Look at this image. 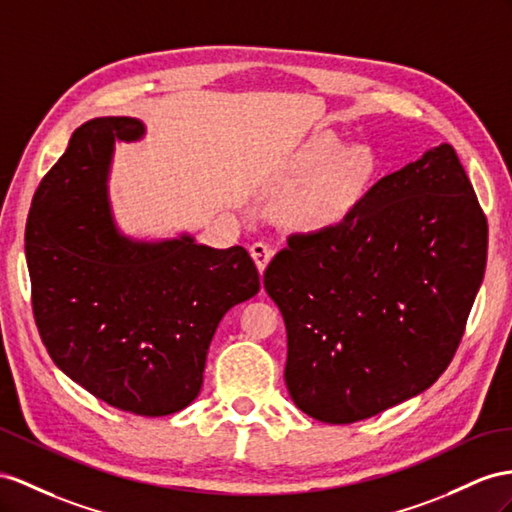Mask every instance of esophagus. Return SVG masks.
<instances>
[{"label":"esophagus","instance_id":"34e87169","mask_svg":"<svg viewBox=\"0 0 512 512\" xmlns=\"http://www.w3.org/2000/svg\"><path fill=\"white\" fill-rule=\"evenodd\" d=\"M251 257L255 259L257 270L264 272L266 266L270 264V259H272V248L268 244H264V242H255L251 246Z\"/></svg>","mask_w":512,"mask_h":512}]
</instances>
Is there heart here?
I'll list each match as a JSON object with an SVG mask.
<instances>
[{"instance_id":"b5f03b06","label":"heart","mask_w":512,"mask_h":512,"mask_svg":"<svg viewBox=\"0 0 512 512\" xmlns=\"http://www.w3.org/2000/svg\"><path fill=\"white\" fill-rule=\"evenodd\" d=\"M378 173L370 147H346L324 131L292 155L285 170L290 194L281 203V222L294 231H324L342 225L370 192Z\"/></svg>"}]
</instances>
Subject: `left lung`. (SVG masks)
<instances>
[{
    "instance_id": "1",
    "label": "left lung",
    "mask_w": 512,
    "mask_h": 512,
    "mask_svg": "<svg viewBox=\"0 0 512 512\" xmlns=\"http://www.w3.org/2000/svg\"><path fill=\"white\" fill-rule=\"evenodd\" d=\"M487 266V218L450 144L376 181L342 225L296 233L264 274L287 331L285 385L324 424L426 391Z\"/></svg>"
}]
</instances>
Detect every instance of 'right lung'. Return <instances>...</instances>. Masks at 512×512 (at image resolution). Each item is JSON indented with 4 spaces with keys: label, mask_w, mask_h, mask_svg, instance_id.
<instances>
[{
    "label": "right lung",
    "mask_w": 512,
    "mask_h": 512,
    "mask_svg": "<svg viewBox=\"0 0 512 512\" xmlns=\"http://www.w3.org/2000/svg\"><path fill=\"white\" fill-rule=\"evenodd\" d=\"M144 136L147 125L131 116L75 129L34 194L25 259L38 333L58 368L116 409L160 417L199 396L218 324L259 292V272L242 246L119 227L114 147Z\"/></svg>",
    "instance_id": "1"
}]
</instances>
